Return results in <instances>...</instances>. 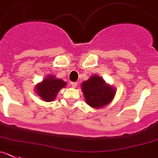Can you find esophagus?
I'll return each mask as SVG.
<instances>
[{
	"label": "esophagus",
	"mask_w": 158,
	"mask_h": 158,
	"mask_svg": "<svg viewBox=\"0 0 158 158\" xmlns=\"http://www.w3.org/2000/svg\"><path fill=\"white\" fill-rule=\"evenodd\" d=\"M78 82H71V86H72L73 88H76V86H77Z\"/></svg>",
	"instance_id": "obj_1"
}]
</instances>
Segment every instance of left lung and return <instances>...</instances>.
Masks as SVG:
<instances>
[{
  "mask_svg": "<svg viewBox=\"0 0 158 158\" xmlns=\"http://www.w3.org/2000/svg\"><path fill=\"white\" fill-rule=\"evenodd\" d=\"M86 104L94 108L100 109L108 105L114 99L116 89L106 83L104 79L94 75L81 83Z\"/></svg>",
  "mask_w": 158,
  "mask_h": 158,
  "instance_id": "1",
  "label": "left lung"
}]
</instances>
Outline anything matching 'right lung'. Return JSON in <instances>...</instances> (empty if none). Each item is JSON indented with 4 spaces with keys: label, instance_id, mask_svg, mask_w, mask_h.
Instances as JSON below:
<instances>
[{
    "label": "right lung",
    "instance_id": "1",
    "mask_svg": "<svg viewBox=\"0 0 158 158\" xmlns=\"http://www.w3.org/2000/svg\"><path fill=\"white\" fill-rule=\"evenodd\" d=\"M67 82L61 79H57L54 76L48 75L35 86L36 94L46 102H51L55 100L57 94L62 88H64Z\"/></svg>",
    "mask_w": 158,
    "mask_h": 158
}]
</instances>
